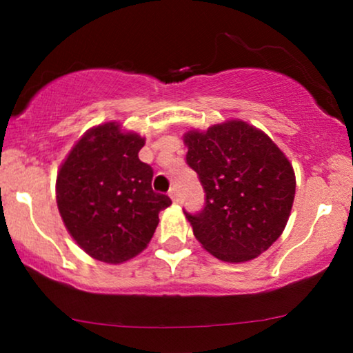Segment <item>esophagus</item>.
I'll return each mask as SVG.
<instances>
[{
    "instance_id": "obj_1",
    "label": "esophagus",
    "mask_w": 353,
    "mask_h": 353,
    "mask_svg": "<svg viewBox=\"0 0 353 353\" xmlns=\"http://www.w3.org/2000/svg\"><path fill=\"white\" fill-rule=\"evenodd\" d=\"M168 196L172 197V201L175 202V204H176L178 201H180V197H178V191H176V188H175V186L170 188V191H168Z\"/></svg>"
}]
</instances>
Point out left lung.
<instances>
[{"label": "left lung", "mask_w": 353, "mask_h": 353, "mask_svg": "<svg viewBox=\"0 0 353 353\" xmlns=\"http://www.w3.org/2000/svg\"><path fill=\"white\" fill-rule=\"evenodd\" d=\"M186 162L205 191L204 209L185 212L202 248L223 260L248 262L265 252L291 215L296 175L281 149L243 120L188 132Z\"/></svg>", "instance_id": "8db88e82"}]
</instances>
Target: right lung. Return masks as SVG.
<instances>
[{"label":"right lung","instance_id":"add662e5","mask_svg":"<svg viewBox=\"0 0 353 353\" xmlns=\"http://www.w3.org/2000/svg\"><path fill=\"white\" fill-rule=\"evenodd\" d=\"M144 138L109 122L72 148L56 181L57 209L75 243L105 263L133 259L151 241L170 197L152 191V168L139 161Z\"/></svg>","mask_w":353,"mask_h":353}]
</instances>
